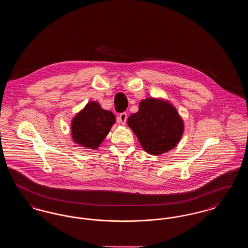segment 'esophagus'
<instances>
[{"mask_svg": "<svg viewBox=\"0 0 248 248\" xmlns=\"http://www.w3.org/2000/svg\"><path fill=\"white\" fill-rule=\"evenodd\" d=\"M118 120L119 122H120L122 124H125L126 120H127V114H126V112H122V113H120Z\"/></svg>", "mask_w": 248, "mask_h": 248, "instance_id": "1", "label": "esophagus"}]
</instances>
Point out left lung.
<instances>
[{
	"instance_id": "left-lung-1",
	"label": "left lung",
	"mask_w": 248,
	"mask_h": 248,
	"mask_svg": "<svg viewBox=\"0 0 248 248\" xmlns=\"http://www.w3.org/2000/svg\"><path fill=\"white\" fill-rule=\"evenodd\" d=\"M145 152L159 155L169 152L180 140L184 124L177 109L163 99L140 101L139 111L127 121Z\"/></svg>"
}]
</instances>
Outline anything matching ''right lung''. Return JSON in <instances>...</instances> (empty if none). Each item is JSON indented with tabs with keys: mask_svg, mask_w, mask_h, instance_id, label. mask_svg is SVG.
Masks as SVG:
<instances>
[{
	"mask_svg": "<svg viewBox=\"0 0 248 248\" xmlns=\"http://www.w3.org/2000/svg\"><path fill=\"white\" fill-rule=\"evenodd\" d=\"M114 123L115 116L111 111L105 110L97 102L91 101L71 122L72 140L82 147L95 150Z\"/></svg>",
	"mask_w": 248,
	"mask_h": 248,
	"instance_id": "add662e5",
	"label": "right lung"
}]
</instances>
